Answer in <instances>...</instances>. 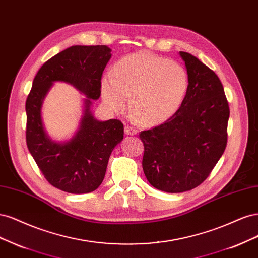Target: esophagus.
<instances>
[{"mask_svg":"<svg viewBox=\"0 0 258 258\" xmlns=\"http://www.w3.org/2000/svg\"><path fill=\"white\" fill-rule=\"evenodd\" d=\"M124 132H125L126 135H136L137 134V130L135 127L130 126V125H126L125 127H124Z\"/></svg>","mask_w":258,"mask_h":258,"instance_id":"34e87169","label":"esophagus"}]
</instances>
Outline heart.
<instances>
[{
	"label": "heart",
	"instance_id": "1",
	"mask_svg": "<svg viewBox=\"0 0 258 258\" xmlns=\"http://www.w3.org/2000/svg\"><path fill=\"white\" fill-rule=\"evenodd\" d=\"M113 76L101 81L102 98L110 110L131 112L140 124L153 126L169 120L183 103L188 76L176 61L149 52H136L115 63Z\"/></svg>",
	"mask_w": 258,
	"mask_h": 258
}]
</instances>
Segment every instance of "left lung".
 <instances>
[{"instance_id": "left-lung-1", "label": "left lung", "mask_w": 258, "mask_h": 258, "mask_svg": "<svg viewBox=\"0 0 258 258\" xmlns=\"http://www.w3.org/2000/svg\"><path fill=\"white\" fill-rule=\"evenodd\" d=\"M179 53L188 76L184 101L169 120L139 135L145 146L146 178L167 193L202 184L227 144L229 106L221 80L196 56Z\"/></svg>"}]
</instances>
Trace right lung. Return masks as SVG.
I'll return each instance as SVG.
<instances>
[{
  "label": "right lung",
  "mask_w": 258,
  "mask_h": 258,
  "mask_svg": "<svg viewBox=\"0 0 258 258\" xmlns=\"http://www.w3.org/2000/svg\"><path fill=\"white\" fill-rule=\"evenodd\" d=\"M111 49L107 46H72L48 60L37 72L27 98V145L47 181L64 192L85 194L104 180L108 161L120 144L121 121H98L91 111L93 99L101 96V79ZM56 81L66 82L84 95V110L79 128L66 142H54L46 134L41 108Z\"/></svg>",
  "instance_id": "right-lung-1"
}]
</instances>
